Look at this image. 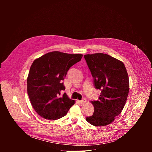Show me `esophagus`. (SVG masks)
<instances>
[{"instance_id": "esophagus-1", "label": "esophagus", "mask_w": 152, "mask_h": 152, "mask_svg": "<svg viewBox=\"0 0 152 152\" xmlns=\"http://www.w3.org/2000/svg\"><path fill=\"white\" fill-rule=\"evenodd\" d=\"M78 102H79V104H85V103H86V100L85 99H82V100H79Z\"/></svg>"}]
</instances>
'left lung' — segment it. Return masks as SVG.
Segmentation results:
<instances>
[{"label": "left lung", "mask_w": 152, "mask_h": 152, "mask_svg": "<svg viewBox=\"0 0 152 152\" xmlns=\"http://www.w3.org/2000/svg\"><path fill=\"white\" fill-rule=\"evenodd\" d=\"M94 78V86L101 90L97 100L92 101L93 115L86 120L94 126L111 124L122 111L129 90V76L121 61L102 53L84 55Z\"/></svg>", "instance_id": "obj_1"}]
</instances>
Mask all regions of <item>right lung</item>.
I'll return each instance as SVG.
<instances>
[{"mask_svg": "<svg viewBox=\"0 0 152 152\" xmlns=\"http://www.w3.org/2000/svg\"><path fill=\"white\" fill-rule=\"evenodd\" d=\"M82 54L58 51L36 59L31 65L27 79L28 94L37 113L47 120H58L66 115L75 101L66 93L62 82L69 69L80 61Z\"/></svg>", "mask_w": 152, "mask_h": 152, "instance_id": "1", "label": "right lung"}]
</instances>
